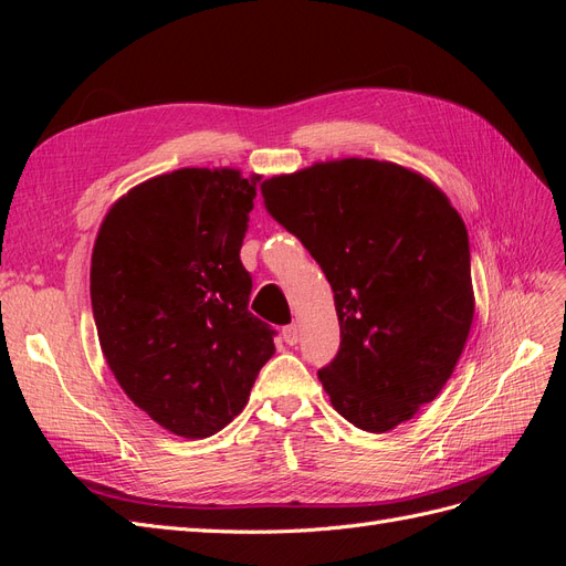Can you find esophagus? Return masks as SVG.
<instances>
[{
	"label": "esophagus",
	"mask_w": 566,
	"mask_h": 566,
	"mask_svg": "<svg viewBox=\"0 0 566 566\" xmlns=\"http://www.w3.org/2000/svg\"><path fill=\"white\" fill-rule=\"evenodd\" d=\"M283 342H285V345H290V347L297 345V342H300V328H297V325H285V328H283Z\"/></svg>",
	"instance_id": "obj_1"
}]
</instances>
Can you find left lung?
I'll use <instances>...</instances> for the list:
<instances>
[{"label": "left lung", "mask_w": 566, "mask_h": 566, "mask_svg": "<svg viewBox=\"0 0 566 566\" xmlns=\"http://www.w3.org/2000/svg\"><path fill=\"white\" fill-rule=\"evenodd\" d=\"M335 295L339 349L318 380L337 413L389 432L437 399L474 316L468 229L418 172L370 158L316 163L262 184Z\"/></svg>", "instance_id": "obj_1"}]
</instances>
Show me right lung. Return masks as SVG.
<instances>
[{
    "label": "right lung",
    "instance_id": "obj_1",
    "mask_svg": "<svg viewBox=\"0 0 566 566\" xmlns=\"http://www.w3.org/2000/svg\"><path fill=\"white\" fill-rule=\"evenodd\" d=\"M260 175L184 167L134 186L92 252L101 349L127 397L165 430L205 439L248 403L276 331L248 312L241 245Z\"/></svg>",
    "mask_w": 566,
    "mask_h": 566
}]
</instances>
